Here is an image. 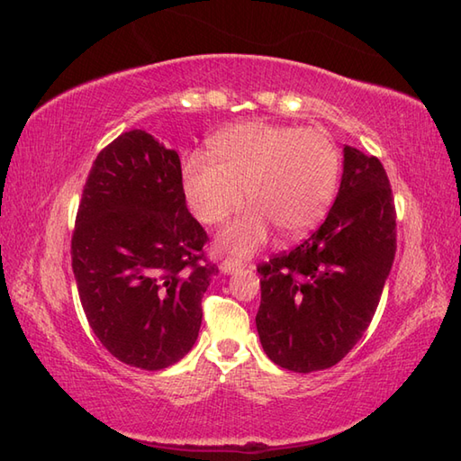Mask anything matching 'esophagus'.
I'll return each mask as SVG.
<instances>
[{
	"mask_svg": "<svg viewBox=\"0 0 461 461\" xmlns=\"http://www.w3.org/2000/svg\"><path fill=\"white\" fill-rule=\"evenodd\" d=\"M243 267H246V263L240 261V259H231V258L223 259V261L220 263V271L223 273V276H231V273L241 271Z\"/></svg>",
	"mask_w": 461,
	"mask_h": 461,
	"instance_id": "1",
	"label": "esophagus"
}]
</instances>
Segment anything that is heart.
Here are the masks:
<instances>
[{"mask_svg":"<svg viewBox=\"0 0 461 461\" xmlns=\"http://www.w3.org/2000/svg\"><path fill=\"white\" fill-rule=\"evenodd\" d=\"M210 156L184 160L182 192L198 221L215 225L240 208L246 190L251 205L218 238L238 256L259 249L271 223L287 238L312 230L335 198L340 154L321 129L241 122L213 136Z\"/></svg>","mask_w":461,"mask_h":461,"instance_id":"heart-1","label":"heart"}]
</instances>
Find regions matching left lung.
<instances>
[{"label": "left lung", "instance_id": "1", "mask_svg": "<svg viewBox=\"0 0 461 461\" xmlns=\"http://www.w3.org/2000/svg\"><path fill=\"white\" fill-rule=\"evenodd\" d=\"M327 220L289 253L258 267L256 317L266 355L293 372L335 366L365 335L396 253V212L384 166L345 146Z\"/></svg>", "mask_w": 461, "mask_h": 461}]
</instances>
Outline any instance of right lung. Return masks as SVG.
<instances>
[{"instance_id":"1","label":"right lung","mask_w":461,"mask_h":461,"mask_svg":"<svg viewBox=\"0 0 461 461\" xmlns=\"http://www.w3.org/2000/svg\"><path fill=\"white\" fill-rule=\"evenodd\" d=\"M182 192L176 150L144 131L113 140L93 162L71 240L86 321L124 365L160 370L194 347L215 266Z\"/></svg>"}]
</instances>
